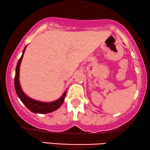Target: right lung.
I'll return each instance as SVG.
<instances>
[{
    "label": "right lung",
    "instance_id": "right-lung-1",
    "mask_svg": "<svg viewBox=\"0 0 150 150\" xmlns=\"http://www.w3.org/2000/svg\"><path fill=\"white\" fill-rule=\"evenodd\" d=\"M26 46L24 47V50L22 52V54L21 56L20 59H19L18 62H17V67H16L15 70V91L17 93V96L20 99L22 103L24 104L25 106L27 107L31 112H33L35 114H47L50 112H54V111L57 110L61 107L64 103V100L67 94V91H64L63 95L59 99L54 100L52 102H49V103H45V102L38 101L32 98H29L27 96L24 91H22V88H21L20 83H19V67H20L21 62H22V59L24 56V51L26 50Z\"/></svg>",
    "mask_w": 150,
    "mask_h": 150
}]
</instances>
